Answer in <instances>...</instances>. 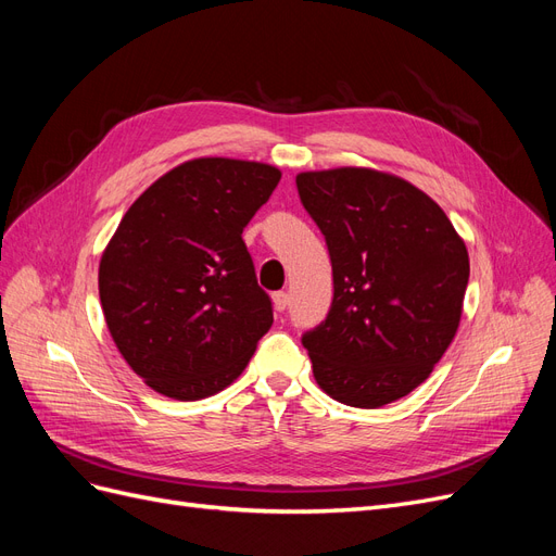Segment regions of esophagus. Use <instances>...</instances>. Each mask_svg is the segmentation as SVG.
Here are the masks:
<instances>
[{
  "mask_svg": "<svg viewBox=\"0 0 556 556\" xmlns=\"http://www.w3.org/2000/svg\"><path fill=\"white\" fill-rule=\"evenodd\" d=\"M271 299H274V308H276L278 313H282L285 308H288V304H290L288 292H276Z\"/></svg>",
  "mask_w": 556,
  "mask_h": 556,
  "instance_id": "esophagus-1",
  "label": "esophagus"
}]
</instances>
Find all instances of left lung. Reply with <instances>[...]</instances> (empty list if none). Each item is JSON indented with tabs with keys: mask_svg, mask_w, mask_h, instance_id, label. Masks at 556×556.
<instances>
[{
	"mask_svg": "<svg viewBox=\"0 0 556 556\" xmlns=\"http://www.w3.org/2000/svg\"><path fill=\"white\" fill-rule=\"evenodd\" d=\"M333 271L327 317L301 336L323 390L380 408L422 384L457 333L468 252L415 185L359 166L296 176Z\"/></svg>",
	"mask_w": 556,
	"mask_h": 556,
	"instance_id": "8db88e82",
	"label": "left lung"
}]
</instances>
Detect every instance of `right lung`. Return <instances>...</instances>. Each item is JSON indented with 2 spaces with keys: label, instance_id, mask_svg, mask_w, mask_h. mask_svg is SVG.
<instances>
[{
  "label": "right lung",
  "instance_id": "add662e5",
  "mask_svg": "<svg viewBox=\"0 0 556 556\" xmlns=\"http://www.w3.org/2000/svg\"><path fill=\"white\" fill-rule=\"evenodd\" d=\"M271 164L199 157L134 201L99 262L106 327L155 392L225 390L274 325L243 229L276 190Z\"/></svg>",
  "mask_w": 556,
  "mask_h": 556
}]
</instances>
